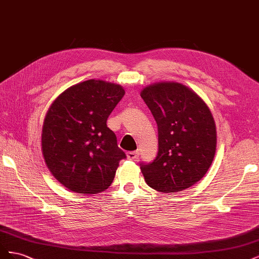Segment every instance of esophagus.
<instances>
[{"instance_id": "34e87169", "label": "esophagus", "mask_w": 259, "mask_h": 259, "mask_svg": "<svg viewBox=\"0 0 259 259\" xmlns=\"http://www.w3.org/2000/svg\"><path fill=\"white\" fill-rule=\"evenodd\" d=\"M126 156H127V159H130V160L137 161L138 158H139V152L138 151H128L126 153Z\"/></svg>"}]
</instances>
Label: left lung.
Segmentation results:
<instances>
[{"label": "left lung", "mask_w": 259, "mask_h": 259, "mask_svg": "<svg viewBox=\"0 0 259 259\" xmlns=\"http://www.w3.org/2000/svg\"><path fill=\"white\" fill-rule=\"evenodd\" d=\"M140 96L158 124L159 151L150 163H140L152 189L177 192L206 174L216 152V126L208 107L197 94L177 82L145 88Z\"/></svg>", "instance_id": "8db88e82"}]
</instances>
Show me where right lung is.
<instances>
[{"instance_id":"1","label":"right lung","mask_w":259,"mask_h":259,"mask_svg":"<svg viewBox=\"0 0 259 259\" xmlns=\"http://www.w3.org/2000/svg\"><path fill=\"white\" fill-rule=\"evenodd\" d=\"M124 94L121 85L88 80L61 93L50 107L42 153L53 176L69 190L95 194L112 184L126 154L107 120Z\"/></svg>"}]
</instances>
